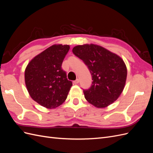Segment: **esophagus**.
Segmentation results:
<instances>
[{
    "instance_id": "34e87169",
    "label": "esophagus",
    "mask_w": 153,
    "mask_h": 153,
    "mask_svg": "<svg viewBox=\"0 0 153 153\" xmlns=\"http://www.w3.org/2000/svg\"><path fill=\"white\" fill-rule=\"evenodd\" d=\"M73 83H74V84H78V83H79V80H78V79H76V80H75V81L73 82Z\"/></svg>"
}]
</instances>
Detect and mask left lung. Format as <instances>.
Returning a JSON list of instances; mask_svg holds the SVG:
<instances>
[{"label":"left lung","mask_w":153,"mask_h":153,"mask_svg":"<svg viewBox=\"0 0 153 153\" xmlns=\"http://www.w3.org/2000/svg\"><path fill=\"white\" fill-rule=\"evenodd\" d=\"M92 75L91 87L84 90L86 100L99 108L116 101L122 93L127 77V68L121 57L100 45L85 44L73 48Z\"/></svg>","instance_id":"8db88e82"}]
</instances>
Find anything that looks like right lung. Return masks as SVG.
I'll return each instance as SVG.
<instances>
[{
    "instance_id": "obj_1",
    "label": "right lung",
    "mask_w": 153,
    "mask_h": 153,
    "mask_svg": "<svg viewBox=\"0 0 153 153\" xmlns=\"http://www.w3.org/2000/svg\"><path fill=\"white\" fill-rule=\"evenodd\" d=\"M69 45L55 44L37 55L27 64L25 82L32 99L51 109L62 105L72 86L62 69Z\"/></svg>"
}]
</instances>
